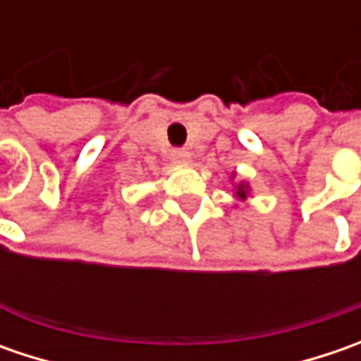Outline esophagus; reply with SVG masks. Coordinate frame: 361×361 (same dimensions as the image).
Wrapping results in <instances>:
<instances>
[{
  "mask_svg": "<svg viewBox=\"0 0 361 361\" xmlns=\"http://www.w3.org/2000/svg\"><path fill=\"white\" fill-rule=\"evenodd\" d=\"M171 157H173L174 162H178V164H185V162L190 160V154H188V150H185V148H176V150H173Z\"/></svg>",
  "mask_w": 361,
  "mask_h": 361,
  "instance_id": "obj_1",
  "label": "esophagus"
}]
</instances>
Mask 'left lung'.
Instances as JSON below:
<instances>
[{"instance_id":"1","label":"left lung","mask_w":361,"mask_h":361,"mask_svg":"<svg viewBox=\"0 0 361 361\" xmlns=\"http://www.w3.org/2000/svg\"><path fill=\"white\" fill-rule=\"evenodd\" d=\"M235 197H237L239 201H247V197H249V185L239 183V185L235 187Z\"/></svg>"}]
</instances>
